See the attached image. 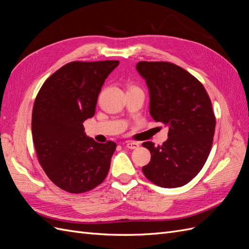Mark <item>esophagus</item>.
Returning <instances> with one entry per match:
<instances>
[{"mask_svg":"<svg viewBox=\"0 0 249 249\" xmlns=\"http://www.w3.org/2000/svg\"><path fill=\"white\" fill-rule=\"evenodd\" d=\"M125 146L129 149H136L139 147V143L138 142H134V141H129L126 142Z\"/></svg>","mask_w":249,"mask_h":249,"instance_id":"34e87169","label":"esophagus"}]
</instances>
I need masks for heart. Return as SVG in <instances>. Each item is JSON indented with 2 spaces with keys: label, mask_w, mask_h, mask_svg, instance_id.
I'll list each match as a JSON object with an SVG mask.
<instances>
[{
  "label": "heart",
  "mask_w": 249,
  "mask_h": 249,
  "mask_svg": "<svg viewBox=\"0 0 249 249\" xmlns=\"http://www.w3.org/2000/svg\"><path fill=\"white\" fill-rule=\"evenodd\" d=\"M137 88H138L137 86H135V85H131V86L129 87V90H130V89H137Z\"/></svg>",
  "instance_id": "obj_1"
}]
</instances>
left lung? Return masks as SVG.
Listing matches in <instances>:
<instances>
[{"mask_svg":"<svg viewBox=\"0 0 249 249\" xmlns=\"http://www.w3.org/2000/svg\"><path fill=\"white\" fill-rule=\"evenodd\" d=\"M136 69L149 90L150 115L169 129L162 145L142 143L152 156L142 171L157 186H184L210 155L216 125L212 103L201 83L176 64L140 61Z\"/></svg>","mask_w":249,"mask_h":249,"instance_id":"8db88e82","label":"left lung"}]
</instances>
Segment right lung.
<instances>
[{
  "label": "right lung",
  "mask_w": 249,
  "mask_h": 249,
  "mask_svg": "<svg viewBox=\"0 0 249 249\" xmlns=\"http://www.w3.org/2000/svg\"><path fill=\"white\" fill-rule=\"evenodd\" d=\"M117 60L67 63L43 83L32 112L37 158L49 178L62 190L84 193L103 183L116 143L95 142L83 123L95 113L105 80Z\"/></svg>",
  "instance_id": "right-lung-1"
}]
</instances>
